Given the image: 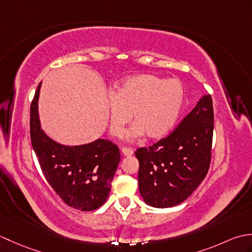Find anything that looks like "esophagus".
<instances>
[{
    "instance_id": "1",
    "label": "esophagus",
    "mask_w": 252,
    "mask_h": 252,
    "mask_svg": "<svg viewBox=\"0 0 252 252\" xmlns=\"http://www.w3.org/2000/svg\"><path fill=\"white\" fill-rule=\"evenodd\" d=\"M121 153L125 155V156H132V155L134 154V151H133L132 148H129V147H123L121 149Z\"/></svg>"
}]
</instances>
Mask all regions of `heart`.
<instances>
[{"label": "heart", "mask_w": 252, "mask_h": 252, "mask_svg": "<svg viewBox=\"0 0 252 252\" xmlns=\"http://www.w3.org/2000/svg\"><path fill=\"white\" fill-rule=\"evenodd\" d=\"M184 88L178 79L164 80L155 74H138L117 85L114 97L106 98L111 134L120 135L131 119L134 123L126 132L127 140L146 134L158 138L172 129L184 105Z\"/></svg>", "instance_id": "heart-1"}]
</instances>
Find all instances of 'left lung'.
Segmentation results:
<instances>
[{
	"mask_svg": "<svg viewBox=\"0 0 252 252\" xmlns=\"http://www.w3.org/2000/svg\"><path fill=\"white\" fill-rule=\"evenodd\" d=\"M213 122L212 98L202 95L168 137L135 152L138 189L147 205L174 207L199 186L210 165Z\"/></svg>",
	"mask_w": 252,
	"mask_h": 252,
	"instance_id": "8db88e82",
	"label": "left lung"
}]
</instances>
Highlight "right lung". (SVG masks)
<instances>
[{"mask_svg": "<svg viewBox=\"0 0 252 252\" xmlns=\"http://www.w3.org/2000/svg\"><path fill=\"white\" fill-rule=\"evenodd\" d=\"M37 87L30 108V136L40 167L52 189L68 206L92 211L108 198L118 164L119 148L112 142L97 138L83 145H63L42 130Z\"/></svg>", "mask_w": 252, "mask_h": 252, "instance_id": "right-lung-1", "label": "right lung"}]
</instances>
